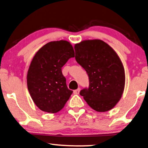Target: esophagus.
I'll return each mask as SVG.
<instances>
[{
    "label": "esophagus",
    "instance_id": "34e87169",
    "mask_svg": "<svg viewBox=\"0 0 148 148\" xmlns=\"http://www.w3.org/2000/svg\"><path fill=\"white\" fill-rule=\"evenodd\" d=\"M80 90V88H78V89H76V90H74V94H76V95L79 94Z\"/></svg>",
    "mask_w": 148,
    "mask_h": 148
}]
</instances>
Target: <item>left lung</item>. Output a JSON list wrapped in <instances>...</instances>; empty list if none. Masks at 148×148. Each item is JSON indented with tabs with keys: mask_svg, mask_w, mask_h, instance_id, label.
<instances>
[{
	"mask_svg": "<svg viewBox=\"0 0 148 148\" xmlns=\"http://www.w3.org/2000/svg\"><path fill=\"white\" fill-rule=\"evenodd\" d=\"M74 49L76 61L89 79L88 88L80 95L95 111H109L119 102L125 88V69L119 57L107 43L96 39L82 41Z\"/></svg>",
	"mask_w": 148,
	"mask_h": 148,
	"instance_id": "1",
	"label": "left lung"
}]
</instances>
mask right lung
Returning <instances> with one entry per match:
<instances>
[{"mask_svg": "<svg viewBox=\"0 0 148 148\" xmlns=\"http://www.w3.org/2000/svg\"><path fill=\"white\" fill-rule=\"evenodd\" d=\"M74 57L66 40L53 41L39 49L27 71V84L32 99L42 111L56 113L64 107L72 90L68 89L62 68Z\"/></svg>", "mask_w": 148, "mask_h": 148, "instance_id": "add662e5", "label": "right lung"}]
</instances>
